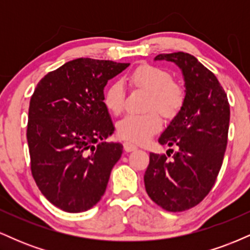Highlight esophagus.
Listing matches in <instances>:
<instances>
[{"mask_svg":"<svg viewBox=\"0 0 250 250\" xmlns=\"http://www.w3.org/2000/svg\"><path fill=\"white\" fill-rule=\"evenodd\" d=\"M123 148H125V150L127 151V153H129V151H134V150H136V149H137L136 146L133 145V143H130V142L123 143Z\"/></svg>","mask_w":250,"mask_h":250,"instance_id":"obj_1","label":"esophagus"}]
</instances>
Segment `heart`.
I'll list each match as a JSON object with an SVG mask.
<instances>
[{
  "mask_svg": "<svg viewBox=\"0 0 250 250\" xmlns=\"http://www.w3.org/2000/svg\"><path fill=\"white\" fill-rule=\"evenodd\" d=\"M135 88H142L150 93L148 109L145 115L128 114L117 123V134L125 141L142 145L150 140L162 127L161 115L173 116L185 102V90L174 82L168 70L151 64L137 67L128 77ZM125 91L121 81H114L103 91V104L110 113L120 114L125 107Z\"/></svg>",
  "mask_w": 250,
  "mask_h": 250,
  "instance_id": "1",
  "label": "heart"
}]
</instances>
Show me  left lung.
<instances>
[{"instance_id":"1","label":"left lung","mask_w":250,"mask_h":250,"mask_svg":"<svg viewBox=\"0 0 250 250\" xmlns=\"http://www.w3.org/2000/svg\"><path fill=\"white\" fill-rule=\"evenodd\" d=\"M176 63L185 77L186 96L176 116L160 136L173 154L150 153L145 174L147 194L167 211L195 207L211 190L223 162L228 139L227 94L216 76L196 57L177 51L160 54L155 61Z\"/></svg>"}]
</instances>
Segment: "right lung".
<instances>
[{
    "mask_svg": "<svg viewBox=\"0 0 250 250\" xmlns=\"http://www.w3.org/2000/svg\"><path fill=\"white\" fill-rule=\"evenodd\" d=\"M129 64L73 60L48 73L31 95L27 125L31 174L45 199L62 210L85 211L104 194L123 146L101 142L114 131L103 89Z\"/></svg>",
    "mask_w": 250,
    "mask_h": 250,
    "instance_id": "add662e5",
    "label": "right lung"
}]
</instances>
